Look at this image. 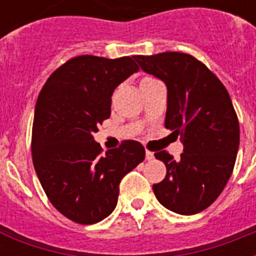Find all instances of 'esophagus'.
I'll use <instances>...</instances> for the list:
<instances>
[{
	"label": "esophagus",
	"instance_id": "1",
	"mask_svg": "<svg viewBox=\"0 0 256 256\" xmlns=\"http://www.w3.org/2000/svg\"><path fill=\"white\" fill-rule=\"evenodd\" d=\"M146 160H147V161H151V160H154V152H151V151L147 150L146 151Z\"/></svg>",
	"mask_w": 256,
	"mask_h": 256
}]
</instances>
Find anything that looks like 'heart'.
Here are the masks:
<instances>
[{
    "label": "heart",
    "mask_w": 256,
    "mask_h": 256,
    "mask_svg": "<svg viewBox=\"0 0 256 256\" xmlns=\"http://www.w3.org/2000/svg\"><path fill=\"white\" fill-rule=\"evenodd\" d=\"M151 80H156V79H154V78H150V76H146V78H143V79H142V84L148 83V82H151Z\"/></svg>",
    "instance_id": "1"
}]
</instances>
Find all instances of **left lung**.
<instances>
[{
	"label": "left lung",
	"instance_id": "8db88e82",
	"mask_svg": "<svg viewBox=\"0 0 256 256\" xmlns=\"http://www.w3.org/2000/svg\"><path fill=\"white\" fill-rule=\"evenodd\" d=\"M134 58L166 84L165 126L184 144L178 161L166 151L154 154L165 164L166 176L152 191L177 214L203 212L225 188L238 156L240 128L229 92L191 54L165 52Z\"/></svg>",
	"mask_w": 256,
	"mask_h": 256
}]
</instances>
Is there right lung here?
Returning <instances> with one entry per match:
<instances>
[{
    "label": "right lung",
    "mask_w": 256,
    "mask_h": 256,
    "mask_svg": "<svg viewBox=\"0 0 256 256\" xmlns=\"http://www.w3.org/2000/svg\"><path fill=\"white\" fill-rule=\"evenodd\" d=\"M139 70L132 57L79 56L54 70L39 92L32 124V162L40 186L70 221L96 224L116 208L120 182L140 164L139 142L102 154L94 140L110 117L116 87Z\"/></svg>",
    "instance_id": "add662e5"
}]
</instances>
